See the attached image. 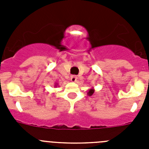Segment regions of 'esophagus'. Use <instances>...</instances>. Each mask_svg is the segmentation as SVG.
<instances>
[{
    "instance_id": "1",
    "label": "esophagus",
    "mask_w": 149,
    "mask_h": 149,
    "mask_svg": "<svg viewBox=\"0 0 149 149\" xmlns=\"http://www.w3.org/2000/svg\"><path fill=\"white\" fill-rule=\"evenodd\" d=\"M77 80V77L76 75H72V77H71V81L72 82H76Z\"/></svg>"
}]
</instances>
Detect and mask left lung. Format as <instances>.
I'll return each instance as SVG.
<instances>
[{"label": "left lung", "instance_id": "left-lung-1", "mask_svg": "<svg viewBox=\"0 0 149 149\" xmlns=\"http://www.w3.org/2000/svg\"><path fill=\"white\" fill-rule=\"evenodd\" d=\"M94 92H95V89H93V88H91V89H89V90H88V93H87L88 95H89V96L93 95V94L94 93Z\"/></svg>", "mask_w": 149, "mask_h": 149}]
</instances>
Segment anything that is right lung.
<instances>
[{
  "label": "right lung",
  "instance_id": "obj_1",
  "mask_svg": "<svg viewBox=\"0 0 149 149\" xmlns=\"http://www.w3.org/2000/svg\"><path fill=\"white\" fill-rule=\"evenodd\" d=\"M58 86V84H56H56H54V86H56H56Z\"/></svg>",
  "mask_w": 149,
  "mask_h": 149
}]
</instances>
